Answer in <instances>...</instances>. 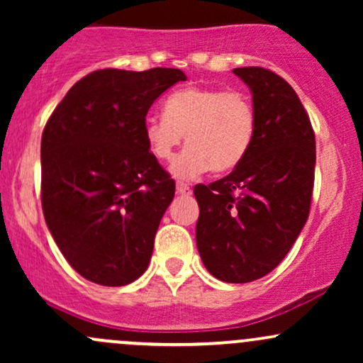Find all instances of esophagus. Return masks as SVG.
Wrapping results in <instances>:
<instances>
[{"instance_id": "1", "label": "esophagus", "mask_w": 363, "mask_h": 363, "mask_svg": "<svg viewBox=\"0 0 363 363\" xmlns=\"http://www.w3.org/2000/svg\"><path fill=\"white\" fill-rule=\"evenodd\" d=\"M176 191H177V194H191V187L184 184V182H177Z\"/></svg>"}]
</instances>
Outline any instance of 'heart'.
I'll return each instance as SVG.
<instances>
[{"label":"heart","mask_w":363,"mask_h":363,"mask_svg":"<svg viewBox=\"0 0 363 363\" xmlns=\"http://www.w3.org/2000/svg\"><path fill=\"white\" fill-rule=\"evenodd\" d=\"M254 104L242 91L211 86H184L169 95L164 116H148L143 138L158 160H170L184 141L189 145L170 165L177 179L234 170L247 155L256 136Z\"/></svg>","instance_id":"1"}]
</instances>
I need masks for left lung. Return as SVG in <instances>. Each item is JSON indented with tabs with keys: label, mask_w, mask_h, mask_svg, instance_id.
<instances>
[{
	"label": "left lung",
	"mask_w": 363,
	"mask_h": 363,
	"mask_svg": "<svg viewBox=\"0 0 363 363\" xmlns=\"http://www.w3.org/2000/svg\"><path fill=\"white\" fill-rule=\"evenodd\" d=\"M257 116L247 155L227 177L194 187L196 245L218 280H259L280 264L307 222L315 138L295 90L269 69L235 68Z\"/></svg>",
	"instance_id": "1"
}]
</instances>
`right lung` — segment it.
<instances>
[{
  "label": "right lung",
  "instance_id": "add662e5",
  "mask_svg": "<svg viewBox=\"0 0 363 363\" xmlns=\"http://www.w3.org/2000/svg\"><path fill=\"white\" fill-rule=\"evenodd\" d=\"M176 68L99 69L77 82L40 141L44 218L66 261L89 281L123 286L148 268L174 179L148 152L143 123Z\"/></svg>",
  "mask_w": 363,
  "mask_h": 363
}]
</instances>
